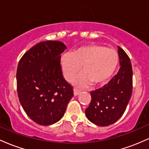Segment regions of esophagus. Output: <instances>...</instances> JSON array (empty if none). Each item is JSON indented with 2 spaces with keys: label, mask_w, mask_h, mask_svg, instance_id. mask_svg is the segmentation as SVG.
I'll list each match as a JSON object with an SVG mask.
<instances>
[{
  "label": "esophagus",
  "mask_w": 149,
  "mask_h": 149,
  "mask_svg": "<svg viewBox=\"0 0 149 149\" xmlns=\"http://www.w3.org/2000/svg\"><path fill=\"white\" fill-rule=\"evenodd\" d=\"M80 93H81V92H80V90H77L76 88L73 89V94H74L75 96H78V95H79Z\"/></svg>",
  "instance_id": "34e87169"
}]
</instances>
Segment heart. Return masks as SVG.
Listing matches in <instances>:
<instances>
[{
	"label": "heart",
	"instance_id": "b5f03b06",
	"mask_svg": "<svg viewBox=\"0 0 149 149\" xmlns=\"http://www.w3.org/2000/svg\"><path fill=\"white\" fill-rule=\"evenodd\" d=\"M118 54L113 49L102 45H88L71 53H64L60 59L61 69L65 79L71 80L81 68L84 71L72 80L73 84L84 88L90 83H105L115 73L118 64Z\"/></svg>",
	"mask_w": 149,
	"mask_h": 149
}]
</instances>
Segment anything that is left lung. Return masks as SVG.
Segmentation results:
<instances>
[{
	"label": "left lung",
	"instance_id": "obj_1",
	"mask_svg": "<svg viewBox=\"0 0 149 149\" xmlns=\"http://www.w3.org/2000/svg\"><path fill=\"white\" fill-rule=\"evenodd\" d=\"M120 68L116 76L103 88L90 92L92 100L85 115L98 126L113 124L123 115L132 92V68L125 52L118 47Z\"/></svg>",
	"mask_w": 149,
	"mask_h": 149
}]
</instances>
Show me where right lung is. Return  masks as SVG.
<instances>
[{"label": "right lung", "mask_w": 149, "mask_h": 149, "mask_svg": "<svg viewBox=\"0 0 149 149\" xmlns=\"http://www.w3.org/2000/svg\"><path fill=\"white\" fill-rule=\"evenodd\" d=\"M66 49L60 41L40 42L19 61V100L27 116L40 125L58 122L73 96L72 87L64 80L60 66L61 54Z\"/></svg>", "instance_id": "obj_1"}]
</instances>
